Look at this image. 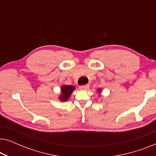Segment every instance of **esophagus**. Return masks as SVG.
I'll return each mask as SVG.
<instances>
[{
  "instance_id": "obj_1",
  "label": "esophagus",
  "mask_w": 156,
  "mask_h": 156,
  "mask_svg": "<svg viewBox=\"0 0 156 156\" xmlns=\"http://www.w3.org/2000/svg\"><path fill=\"white\" fill-rule=\"evenodd\" d=\"M89 88V84H86V85H82V86L80 87V89H84V90H87Z\"/></svg>"
}]
</instances>
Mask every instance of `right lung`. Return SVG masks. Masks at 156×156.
<instances>
[{
	"label": "right lung",
	"instance_id": "right-lung-1",
	"mask_svg": "<svg viewBox=\"0 0 156 156\" xmlns=\"http://www.w3.org/2000/svg\"><path fill=\"white\" fill-rule=\"evenodd\" d=\"M74 87L72 86H69V85H64L62 87V96L60 97V99L62 101H67L69 96L71 95L72 91L74 90Z\"/></svg>",
	"mask_w": 156,
	"mask_h": 156
}]
</instances>
